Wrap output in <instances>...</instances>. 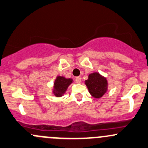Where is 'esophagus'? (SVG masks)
Instances as JSON below:
<instances>
[{"label": "esophagus", "instance_id": "1", "mask_svg": "<svg viewBox=\"0 0 148 148\" xmlns=\"http://www.w3.org/2000/svg\"><path fill=\"white\" fill-rule=\"evenodd\" d=\"M75 81L77 83H80L81 82V77H75Z\"/></svg>", "mask_w": 148, "mask_h": 148}]
</instances>
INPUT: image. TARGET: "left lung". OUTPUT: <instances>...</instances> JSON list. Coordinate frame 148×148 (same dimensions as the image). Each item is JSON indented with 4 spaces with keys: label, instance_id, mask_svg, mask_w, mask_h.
Returning <instances> with one entry per match:
<instances>
[{
    "label": "left lung",
    "instance_id": "8db88e82",
    "mask_svg": "<svg viewBox=\"0 0 148 148\" xmlns=\"http://www.w3.org/2000/svg\"><path fill=\"white\" fill-rule=\"evenodd\" d=\"M85 85L89 92L95 98H100L107 90V81L98 73L89 75L88 79L85 80Z\"/></svg>",
    "mask_w": 148,
    "mask_h": 148
}]
</instances>
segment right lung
Segmentation results:
<instances>
[{"mask_svg": "<svg viewBox=\"0 0 148 148\" xmlns=\"http://www.w3.org/2000/svg\"><path fill=\"white\" fill-rule=\"evenodd\" d=\"M72 79H66L64 77L58 76L54 82L53 94L56 97H61L67 90L68 87L72 83Z\"/></svg>", "mask_w": 148, "mask_h": 148, "instance_id": "add662e5", "label": "right lung"}]
</instances>
